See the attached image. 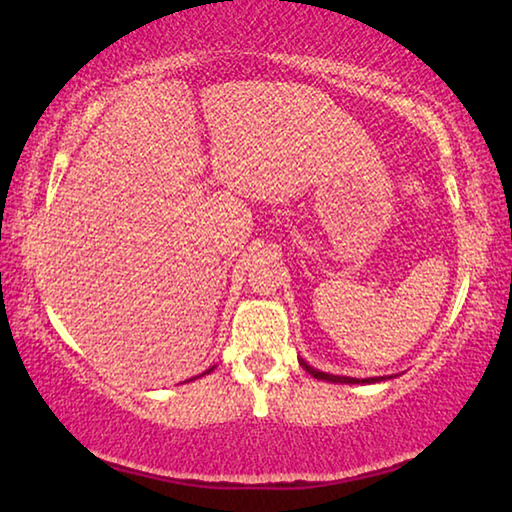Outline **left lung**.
<instances>
[{"label":"left lung","instance_id":"left-lung-1","mask_svg":"<svg viewBox=\"0 0 512 512\" xmlns=\"http://www.w3.org/2000/svg\"><path fill=\"white\" fill-rule=\"evenodd\" d=\"M300 361V366L305 368L311 377H316V379H323V381H332V384H375V381H381V379H386V377H370V379H357V377H339V375H327V372H320V370H316V368H311L307 361H302V359H298Z\"/></svg>","mask_w":512,"mask_h":512}]
</instances>
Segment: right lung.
Segmentation results:
<instances>
[{
    "mask_svg": "<svg viewBox=\"0 0 512 512\" xmlns=\"http://www.w3.org/2000/svg\"><path fill=\"white\" fill-rule=\"evenodd\" d=\"M212 370H214V368H210V370H205V372H203V375H210V372H212Z\"/></svg>",
    "mask_w": 512,
    "mask_h": 512,
    "instance_id": "obj_1",
    "label": "right lung"
}]
</instances>
